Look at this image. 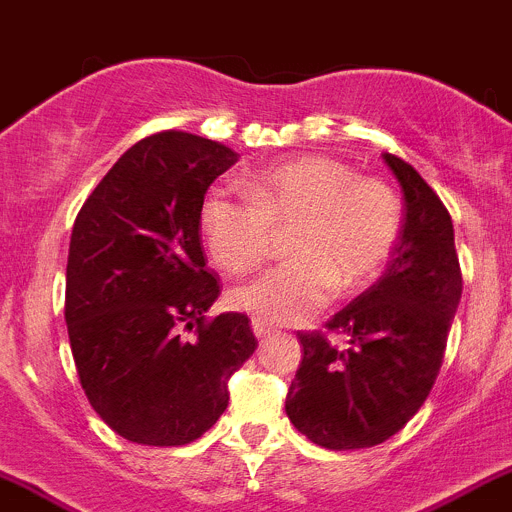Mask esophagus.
Wrapping results in <instances>:
<instances>
[{"label": "esophagus", "instance_id": "esophagus-1", "mask_svg": "<svg viewBox=\"0 0 512 512\" xmlns=\"http://www.w3.org/2000/svg\"><path fill=\"white\" fill-rule=\"evenodd\" d=\"M252 333L257 336V341H265V338H270L272 331L262 321H252Z\"/></svg>", "mask_w": 512, "mask_h": 512}]
</instances>
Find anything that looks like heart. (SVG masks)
<instances>
[{"label": "heart", "mask_w": 512, "mask_h": 512, "mask_svg": "<svg viewBox=\"0 0 512 512\" xmlns=\"http://www.w3.org/2000/svg\"><path fill=\"white\" fill-rule=\"evenodd\" d=\"M290 262L229 290V305L267 326L303 323L338 293H356L389 265L401 234V202L379 179H361L341 161L305 156L267 166L247 197L212 186L199 229L222 270L245 272L265 257L272 229H288Z\"/></svg>", "instance_id": "obj_1"}]
</instances>
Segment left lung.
<instances>
[{"label":"left lung","mask_w":512,"mask_h":512,"mask_svg":"<svg viewBox=\"0 0 512 512\" xmlns=\"http://www.w3.org/2000/svg\"><path fill=\"white\" fill-rule=\"evenodd\" d=\"M384 161L404 191V224L386 272L328 321L346 346L298 333L303 361L285 414L326 450L374 447L419 412L462 298L450 212L414 166L391 154Z\"/></svg>","instance_id":"8db88e82"}]
</instances>
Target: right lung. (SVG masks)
<instances>
[{
	"label": "right lung",
	"mask_w": 512,
	"mask_h": 512,
	"mask_svg": "<svg viewBox=\"0 0 512 512\" xmlns=\"http://www.w3.org/2000/svg\"><path fill=\"white\" fill-rule=\"evenodd\" d=\"M237 159L209 138L154 133L113 164L75 219L70 348L90 407L128 442L202 437L227 409L229 376L257 348L245 313L204 315L219 283L204 260L199 207Z\"/></svg>",
	"instance_id": "obj_1"
}]
</instances>
